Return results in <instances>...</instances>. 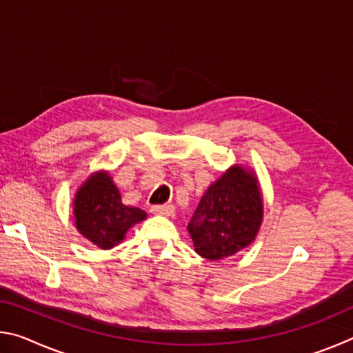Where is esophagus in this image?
I'll use <instances>...</instances> for the list:
<instances>
[{
  "instance_id": "34e87169",
  "label": "esophagus",
  "mask_w": 353,
  "mask_h": 353,
  "mask_svg": "<svg viewBox=\"0 0 353 353\" xmlns=\"http://www.w3.org/2000/svg\"><path fill=\"white\" fill-rule=\"evenodd\" d=\"M151 212L155 214H165V216H170V214L174 213V205L171 204H162V205H152Z\"/></svg>"
}]
</instances>
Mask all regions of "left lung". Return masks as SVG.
Wrapping results in <instances>:
<instances>
[{
    "instance_id": "obj_1",
    "label": "left lung",
    "mask_w": 353,
    "mask_h": 353,
    "mask_svg": "<svg viewBox=\"0 0 353 353\" xmlns=\"http://www.w3.org/2000/svg\"><path fill=\"white\" fill-rule=\"evenodd\" d=\"M261 214L256 179L234 166L208 187L190 219L194 250L212 261L236 254L254 241Z\"/></svg>"
}]
</instances>
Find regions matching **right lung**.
I'll return each instance as SVG.
<instances>
[{"mask_svg":"<svg viewBox=\"0 0 353 353\" xmlns=\"http://www.w3.org/2000/svg\"><path fill=\"white\" fill-rule=\"evenodd\" d=\"M76 227L101 249H110L123 240L134 224L146 218L141 208L123 204L121 194L105 172L92 176L74 199Z\"/></svg>","mask_w":353,"mask_h":353,"instance_id":"right-lung-1","label":"right lung"}]
</instances>
